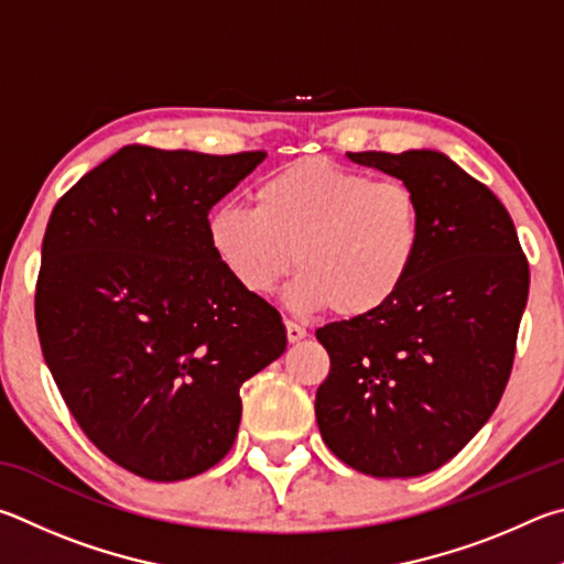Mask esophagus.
Listing matches in <instances>:
<instances>
[{"label":"esophagus","mask_w":564,"mask_h":564,"mask_svg":"<svg viewBox=\"0 0 564 564\" xmlns=\"http://www.w3.org/2000/svg\"><path fill=\"white\" fill-rule=\"evenodd\" d=\"M284 327H288V339L294 344V341H300V339H304L307 337V329L302 327V324H297V322H292V319H288L284 322Z\"/></svg>","instance_id":"1"}]
</instances>
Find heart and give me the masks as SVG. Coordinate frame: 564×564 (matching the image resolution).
<instances>
[{"label":"heart","instance_id":"1","mask_svg":"<svg viewBox=\"0 0 564 564\" xmlns=\"http://www.w3.org/2000/svg\"><path fill=\"white\" fill-rule=\"evenodd\" d=\"M207 240L227 274L254 297L274 292L294 264L292 310L367 317L411 276L423 210L416 191L397 177L371 181L329 158H304L262 177L252 207H215Z\"/></svg>","mask_w":564,"mask_h":564}]
</instances>
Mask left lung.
Masks as SVG:
<instances>
[{
    "instance_id": "left-lung-1",
    "label": "left lung",
    "mask_w": 564,
    "mask_h": 564,
    "mask_svg": "<svg viewBox=\"0 0 564 564\" xmlns=\"http://www.w3.org/2000/svg\"><path fill=\"white\" fill-rule=\"evenodd\" d=\"M416 191L423 245L387 307L324 324L322 438L373 478L441 468L486 426L516 359L530 267L488 185L438 151L347 153Z\"/></svg>"
}]
</instances>
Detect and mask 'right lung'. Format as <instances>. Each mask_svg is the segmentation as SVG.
<instances>
[{
    "mask_svg": "<svg viewBox=\"0 0 564 564\" xmlns=\"http://www.w3.org/2000/svg\"><path fill=\"white\" fill-rule=\"evenodd\" d=\"M264 155L123 145L48 217L34 294L46 367L86 438L145 480L220 463L240 387L288 349L280 312L207 240V213Z\"/></svg>",
    "mask_w": 564,
    "mask_h": 564,
    "instance_id": "add662e5",
    "label": "right lung"
}]
</instances>
